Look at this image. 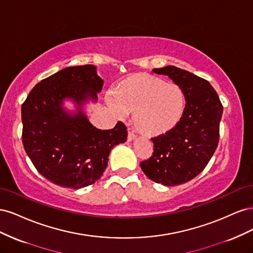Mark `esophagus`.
<instances>
[{
  "mask_svg": "<svg viewBox=\"0 0 253 253\" xmlns=\"http://www.w3.org/2000/svg\"><path fill=\"white\" fill-rule=\"evenodd\" d=\"M136 139V135L132 132V131H128L127 134V141H133Z\"/></svg>",
  "mask_w": 253,
  "mask_h": 253,
  "instance_id": "1",
  "label": "esophagus"
}]
</instances>
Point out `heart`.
<instances>
[{
    "mask_svg": "<svg viewBox=\"0 0 253 253\" xmlns=\"http://www.w3.org/2000/svg\"><path fill=\"white\" fill-rule=\"evenodd\" d=\"M106 100L119 117L133 113L135 126L148 137L171 131L186 108V97L178 84L147 73L129 75L118 84L116 91H110Z\"/></svg>",
    "mask_w": 253,
    "mask_h": 253,
    "instance_id": "obj_1",
    "label": "heart"
}]
</instances>
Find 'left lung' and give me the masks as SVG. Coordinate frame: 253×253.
I'll use <instances>...</instances> for the list:
<instances>
[{"label":"left lung","mask_w":253,"mask_h":253,"mask_svg":"<svg viewBox=\"0 0 253 253\" xmlns=\"http://www.w3.org/2000/svg\"><path fill=\"white\" fill-rule=\"evenodd\" d=\"M153 72L178 84L186 108L177 126L152 138L153 156L140 167L151 180L173 187L193 179L208 165L218 144L223 105L211 84L192 73L173 65Z\"/></svg>","instance_id":"8db88e82"}]
</instances>
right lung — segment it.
Here are the masks:
<instances>
[{
    "mask_svg": "<svg viewBox=\"0 0 253 253\" xmlns=\"http://www.w3.org/2000/svg\"><path fill=\"white\" fill-rule=\"evenodd\" d=\"M102 85L95 65L65 67L38 83L22 104L24 149L38 172L60 187L77 190L97 181L111 150L126 141L121 121L99 129L83 112L87 101H97ZM66 98L77 111L63 108Z\"/></svg>",
    "mask_w": 253,
    "mask_h": 253,
    "instance_id": "obj_1",
    "label": "right lung"
}]
</instances>
